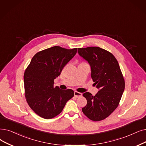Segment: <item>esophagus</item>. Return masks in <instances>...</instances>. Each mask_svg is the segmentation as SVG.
<instances>
[{
  "label": "esophagus",
  "mask_w": 146,
  "mask_h": 146,
  "mask_svg": "<svg viewBox=\"0 0 146 146\" xmlns=\"http://www.w3.org/2000/svg\"><path fill=\"white\" fill-rule=\"evenodd\" d=\"M74 97H77V98H78V97H81V96H82V93L79 92H77V91H74Z\"/></svg>",
  "instance_id": "obj_1"
}]
</instances>
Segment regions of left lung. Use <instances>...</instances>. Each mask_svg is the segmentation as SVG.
Here are the masks:
<instances>
[{"instance_id":"1","label":"left lung","mask_w":146,"mask_h":146,"mask_svg":"<svg viewBox=\"0 0 146 146\" xmlns=\"http://www.w3.org/2000/svg\"><path fill=\"white\" fill-rule=\"evenodd\" d=\"M78 53L90 64L91 78L99 89L96 96L85 92L87 104L82 109L84 115L94 121L102 120L119 105L125 90V80L119 63L111 53L100 47L78 48Z\"/></svg>"}]
</instances>
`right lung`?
I'll list each match as a JSON object with an SVG mask.
<instances>
[{"label": "right lung", "mask_w": 146, "mask_h": 146, "mask_svg": "<svg viewBox=\"0 0 146 146\" xmlns=\"http://www.w3.org/2000/svg\"><path fill=\"white\" fill-rule=\"evenodd\" d=\"M77 49L55 46L41 50L34 55L25 70V97L30 108L41 117L49 119L58 115L73 97L72 90L54 87V80L76 55Z\"/></svg>", "instance_id": "right-lung-1"}]
</instances>
